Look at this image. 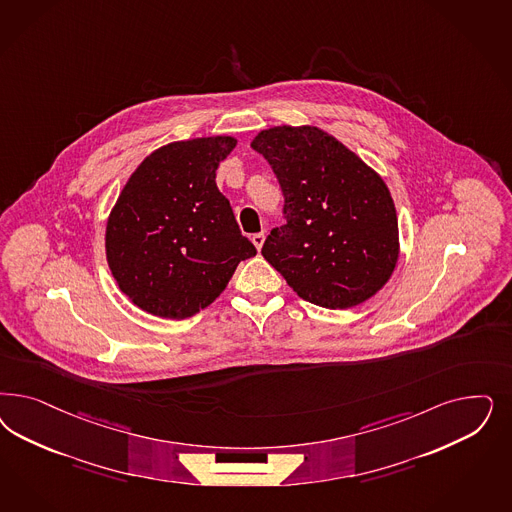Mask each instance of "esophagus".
Listing matches in <instances>:
<instances>
[{
  "instance_id": "1",
  "label": "esophagus",
  "mask_w": 512,
  "mask_h": 512,
  "mask_svg": "<svg viewBox=\"0 0 512 512\" xmlns=\"http://www.w3.org/2000/svg\"><path fill=\"white\" fill-rule=\"evenodd\" d=\"M252 243H254V247L258 248V250H262L265 243V233H254L252 235Z\"/></svg>"
}]
</instances>
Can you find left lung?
I'll return each mask as SVG.
<instances>
[{
    "instance_id": "left-lung-1",
    "label": "left lung",
    "mask_w": 512,
    "mask_h": 512,
    "mask_svg": "<svg viewBox=\"0 0 512 512\" xmlns=\"http://www.w3.org/2000/svg\"><path fill=\"white\" fill-rule=\"evenodd\" d=\"M250 147L281 182L286 224L262 256L297 296L350 309L390 281L399 260L396 205L379 173L316 126H275Z\"/></svg>"
}]
</instances>
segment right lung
<instances>
[{"label":"right lung","mask_w":512,"mask_h":512,"mask_svg":"<svg viewBox=\"0 0 512 512\" xmlns=\"http://www.w3.org/2000/svg\"><path fill=\"white\" fill-rule=\"evenodd\" d=\"M235 145L231 135L173 141L124 184L107 218L105 256L118 288L141 311L190 318L256 254L215 181Z\"/></svg>","instance_id":"right-lung-1"}]
</instances>
